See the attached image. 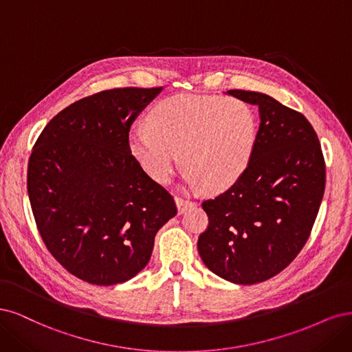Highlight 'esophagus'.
<instances>
[{
  "label": "esophagus",
  "mask_w": 352,
  "mask_h": 352,
  "mask_svg": "<svg viewBox=\"0 0 352 352\" xmlns=\"http://www.w3.org/2000/svg\"><path fill=\"white\" fill-rule=\"evenodd\" d=\"M175 205L178 209V213H184L190 206L195 205L191 200L188 199H183V197H175Z\"/></svg>",
  "instance_id": "esophagus-1"
}]
</instances>
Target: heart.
<instances>
[{"instance_id":"heart-1","label":"heart","mask_w":352,"mask_h":352,"mask_svg":"<svg viewBox=\"0 0 352 352\" xmlns=\"http://www.w3.org/2000/svg\"><path fill=\"white\" fill-rule=\"evenodd\" d=\"M258 138L254 109L236 98L175 95L156 104L147 129L129 133L134 161L156 183L171 179L179 162L184 183L212 191L230 188L250 165Z\"/></svg>"}]
</instances>
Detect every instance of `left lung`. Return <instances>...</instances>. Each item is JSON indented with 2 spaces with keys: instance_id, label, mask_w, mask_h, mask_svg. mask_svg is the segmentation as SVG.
Masks as SVG:
<instances>
[{
  "instance_id": "8db88e82",
  "label": "left lung",
  "mask_w": 352,
  "mask_h": 352,
  "mask_svg": "<svg viewBox=\"0 0 352 352\" xmlns=\"http://www.w3.org/2000/svg\"><path fill=\"white\" fill-rule=\"evenodd\" d=\"M258 109V138L244 175L203 201L208 230L197 250L209 270L238 285L278 275L301 252L324 192L326 168L311 124L275 98L228 90Z\"/></svg>"
}]
</instances>
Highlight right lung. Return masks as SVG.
<instances>
[{
  "label": "right lung",
  "mask_w": 352,
  "mask_h": 352,
  "mask_svg": "<svg viewBox=\"0 0 352 352\" xmlns=\"http://www.w3.org/2000/svg\"><path fill=\"white\" fill-rule=\"evenodd\" d=\"M164 87L99 92L58 112L29 160L33 217L51 254L94 285L134 278L155 235L177 214L173 196L129 151L134 120Z\"/></svg>",
  "instance_id": "1"
}]
</instances>
